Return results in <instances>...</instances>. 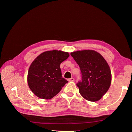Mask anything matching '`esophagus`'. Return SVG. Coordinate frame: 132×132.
Listing matches in <instances>:
<instances>
[{
    "mask_svg": "<svg viewBox=\"0 0 132 132\" xmlns=\"http://www.w3.org/2000/svg\"><path fill=\"white\" fill-rule=\"evenodd\" d=\"M69 81H74V78H71L70 79H69L68 80Z\"/></svg>",
    "mask_w": 132,
    "mask_h": 132,
    "instance_id": "1",
    "label": "esophagus"
}]
</instances>
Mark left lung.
I'll return each mask as SVG.
<instances>
[{
	"label": "left lung",
	"instance_id": "obj_1",
	"mask_svg": "<svg viewBox=\"0 0 132 132\" xmlns=\"http://www.w3.org/2000/svg\"><path fill=\"white\" fill-rule=\"evenodd\" d=\"M70 55L81 70V81L77 84L80 94L88 101L100 100L111 83V71L106 60L94 50L75 51Z\"/></svg>",
	"mask_w": 132,
	"mask_h": 132
}]
</instances>
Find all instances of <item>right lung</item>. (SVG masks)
I'll return each instance as SVG.
<instances>
[{"label": "right lung", "mask_w": 132, "mask_h": 132, "mask_svg": "<svg viewBox=\"0 0 132 132\" xmlns=\"http://www.w3.org/2000/svg\"><path fill=\"white\" fill-rule=\"evenodd\" d=\"M69 56L61 51L44 52L31 63L27 74L28 85L32 93L42 99H51L68 81L62 77L60 64Z\"/></svg>", "instance_id": "1"}]
</instances>
